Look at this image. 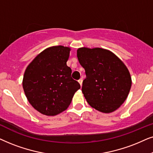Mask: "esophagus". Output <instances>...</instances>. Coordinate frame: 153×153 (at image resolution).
<instances>
[{
    "instance_id": "34e87169",
    "label": "esophagus",
    "mask_w": 153,
    "mask_h": 153,
    "mask_svg": "<svg viewBox=\"0 0 153 153\" xmlns=\"http://www.w3.org/2000/svg\"><path fill=\"white\" fill-rule=\"evenodd\" d=\"M78 82L80 83V86L82 87V79H80V80H78Z\"/></svg>"
}]
</instances>
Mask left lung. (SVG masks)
<instances>
[{"instance_id": "8db88e82", "label": "left lung", "mask_w": 153, "mask_h": 153, "mask_svg": "<svg viewBox=\"0 0 153 153\" xmlns=\"http://www.w3.org/2000/svg\"><path fill=\"white\" fill-rule=\"evenodd\" d=\"M77 56L86 73L82 91L89 105L104 113L119 108L131 87V75L123 61L100 48H78Z\"/></svg>"}]
</instances>
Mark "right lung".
I'll return each mask as SVG.
<instances>
[{
	"label": "right lung",
	"instance_id": "1",
	"mask_svg": "<svg viewBox=\"0 0 153 153\" xmlns=\"http://www.w3.org/2000/svg\"><path fill=\"white\" fill-rule=\"evenodd\" d=\"M71 48L52 46L38 54L24 72L22 86L28 102L42 115L54 116L68 108L80 85L71 78L66 62Z\"/></svg>",
	"mask_w": 153,
	"mask_h": 153
}]
</instances>
